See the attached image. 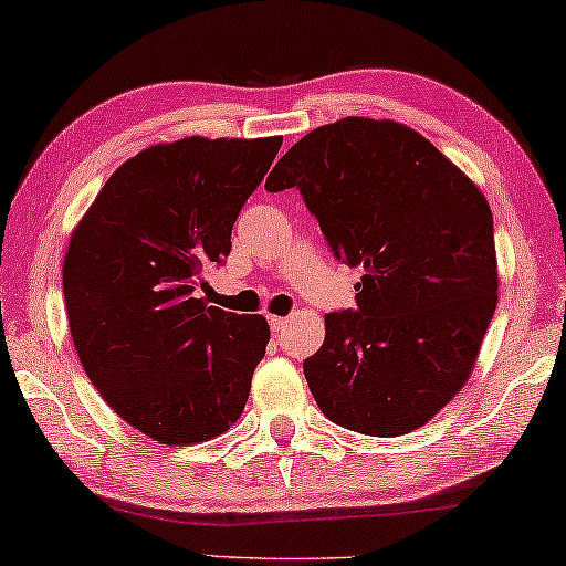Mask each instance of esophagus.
Returning <instances> with one entry per match:
<instances>
[{"label":"esophagus","instance_id":"1","mask_svg":"<svg viewBox=\"0 0 566 566\" xmlns=\"http://www.w3.org/2000/svg\"><path fill=\"white\" fill-rule=\"evenodd\" d=\"M286 323H290V317H280V315H269V327H272L274 333H282Z\"/></svg>","mask_w":566,"mask_h":566}]
</instances>
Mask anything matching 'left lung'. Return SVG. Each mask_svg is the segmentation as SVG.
<instances>
[{
    "mask_svg": "<svg viewBox=\"0 0 566 566\" xmlns=\"http://www.w3.org/2000/svg\"><path fill=\"white\" fill-rule=\"evenodd\" d=\"M286 188L333 254L364 269L358 310L325 315L305 360L319 411L370 437L424 427L468 384L499 305L485 196L419 132L366 116L292 145L266 177L269 192Z\"/></svg>",
    "mask_w": 566,
    "mask_h": 566,
    "instance_id": "left-lung-1",
    "label": "left lung"
}]
</instances>
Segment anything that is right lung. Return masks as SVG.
<instances>
[{
	"instance_id": "1",
	"label": "right lung",
	"mask_w": 566,
	"mask_h": 566,
	"mask_svg": "<svg viewBox=\"0 0 566 566\" xmlns=\"http://www.w3.org/2000/svg\"><path fill=\"white\" fill-rule=\"evenodd\" d=\"M282 137H185L108 177L67 241L63 294L83 370L126 424L196 444L241 417L264 358L261 315L208 307L202 269L231 251L243 202Z\"/></svg>"
}]
</instances>
